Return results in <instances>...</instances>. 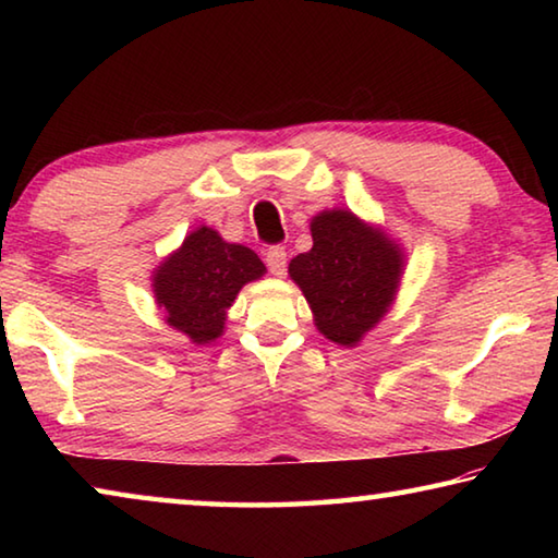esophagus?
I'll list each match as a JSON object with an SVG mask.
<instances>
[{"mask_svg": "<svg viewBox=\"0 0 558 558\" xmlns=\"http://www.w3.org/2000/svg\"><path fill=\"white\" fill-rule=\"evenodd\" d=\"M266 266L272 272V276H286V268H288V253L282 245H270L266 251Z\"/></svg>", "mask_w": 558, "mask_h": 558, "instance_id": "esophagus-1", "label": "esophagus"}]
</instances>
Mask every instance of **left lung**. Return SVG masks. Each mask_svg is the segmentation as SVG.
I'll return each instance as SVG.
<instances>
[{
    "label": "left lung",
    "mask_w": 558,
    "mask_h": 558,
    "mask_svg": "<svg viewBox=\"0 0 558 558\" xmlns=\"http://www.w3.org/2000/svg\"><path fill=\"white\" fill-rule=\"evenodd\" d=\"M313 248L290 260L315 325L337 344L354 347L389 310L401 278V251L352 211L313 219Z\"/></svg>",
    "instance_id": "8db88e82"
}]
</instances>
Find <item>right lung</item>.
Returning a JSON list of instances; mask_svg holds the SVG:
<instances>
[{
	"label": "right lung",
	"mask_w": 558,
	"mask_h": 558,
	"mask_svg": "<svg viewBox=\"0 0 558 558\" xmlns=\"http://www.w3.org/2000/svg\"><path fill=\"white\" fill-rule=\"evenodd\" d=\"M263 272L266 266L251 248L226 243L202 226L155 272V298L169 325L192 342L206 344L223 332L226 310L239 290Z\"/></svg>",
	"instance_id": "1"
}]
</instances>
